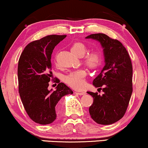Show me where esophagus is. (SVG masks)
I'll return each mask as SVG.
<instances>
[{"label":"esophagus","instance_id":"obj_1","mask_svg":"<svg viewBox=\"0 0 148 148\" xmlns=\"http://www.w3.org/2000/svg\"><path fill=\"white\" fill-rule=\"evenodd\" d=\"M75 93L77 94H79V95H85V94H86L84 92H76Z\"/></svg>","mask_w":148,"mask_h":148}]
</instances>
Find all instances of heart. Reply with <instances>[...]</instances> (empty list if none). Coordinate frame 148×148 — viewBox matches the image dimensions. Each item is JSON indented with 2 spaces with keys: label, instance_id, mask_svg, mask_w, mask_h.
I'll list each match as a JSON object with an SVG mask.
<instances>
[{
  "label": "heart",
  "instance_id": "1",
  "mask_svg": "<svg viewBox=\"0 0 148 148\" xmlns=\"http://www.w3.org/2000/svg\"><path fill=\"white\" fill-rule=\"evenodd\" d=\"M71 51L74 54L78 56H83L88 51L87 47L82 42H76L71 47ZM85 63L88 67H97L101 62V54L97 51L89 52L84 58ZM86 71L83 69H76L70 72L65 77V81L67 85L76 90H81L85 87Z\"/></svg>",
  "mask_w": 148,
  "mask_h": 148
}]
</instances>
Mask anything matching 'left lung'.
<instances>
[{
    "mask_svg": "<svg viewBox=\"0 0 148 148\" xmlns=\"http://www.w3.org/2000/svg\"><path fill=\"white\" fill-rule=\"evenodd\" d=\"M92 38L103 49L105 66L93 81V85L102 90L103 95L88 92L94 99L89 112L97 123L110 125L125 114L132 93V65L127 51L118 40L105 34H94Z\"/></svg>",
    "mask_w": 148,
    "mask_h": 148,
    "instance_id": "obj_1",
    "label": "left lung"
}]
</instances>
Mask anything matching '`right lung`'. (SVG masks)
<instances>
[{"label":"right lung","mask_w":148,"mask_h":148,"mask_svg":"<svg viewBox=\"0 0 148 148\" xmlns=\"http://www.w3.org/2000/svg\"><path fill=\"white\" fill-rule=\"evenodd\" d=\"M66 35H49L34 40L25 47L18 65V91L26 112L34 121L50 124L56 119L59 101L73 92L59 83L56 90H48L52 76L51 57L55 46Z\"/></svg>","instance_id":"1"}]
</instances>
